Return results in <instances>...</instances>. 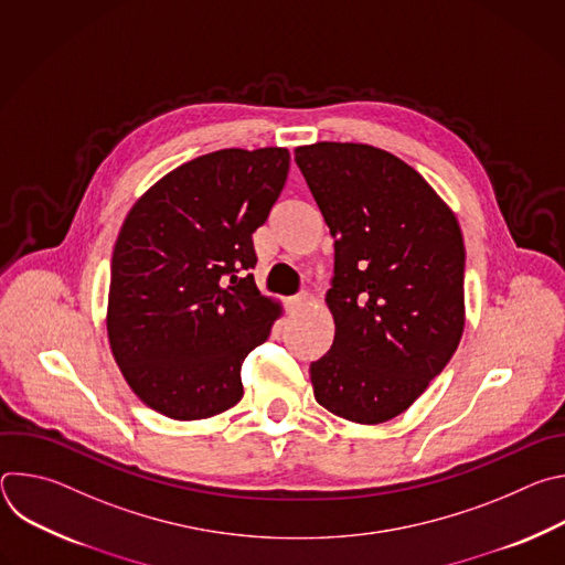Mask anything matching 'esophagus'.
I'll return each mask as SVG.
<instances>
[{
  "instance_id": "1",
  "label": "esophagus",
  "mask_w": 565,
  "mask_h": 565,
  "mask_svg": "<svg viewBox=\"0 0 565 565\" xmlns=\"http://www.w3.org/2000/svg\"><path fill=\"white\" fill-rule=\"evenodd\" d=\"M303 303H306V292L295 295V297H290V299H288V310H290V312H297Z\"/></svg>"
}]
</instances>
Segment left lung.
I'll list each match as a JSON object with an SVG mask.
<instances>
[{
	"instance_id": "8db88e82",
	"label": "left lung",
	"mask_w": 565,
	"mask_h": 565,
	"mask_svg": "<svg viewBox=\"0 0 565 565\" xmlns=\"http://www.w3.org/2000/svg\"><path fill=\"white\" fill-rule=\"evenodd\" d=\"M295 163L335 238L327 303L331 351L310 364L315 399L380 425L407 412L451 360L465 327L460 225L397 156L360 142H315Z\"/></svg>"
}]
</instances>
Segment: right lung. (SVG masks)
<instances>
[{
    "mask_svg": "<svg viewBox=\"0 0 565 565\" xmlns=\"http://www.w3.org/2000/svg\"><path fill=\"white\" fill-rule=\"evenodd\" d=\"M288 168L284 147L218 149L160 179L129 210L111 257L107 333L127 384L153 412L201 420L244 397L241 364L281 308L248 275L253 232Z\"/></svg>",
    "mask_w": 565,
    "mask_h": 565,
    "instance_id": "1",
    "label": "right lung"
}]
</instances>
